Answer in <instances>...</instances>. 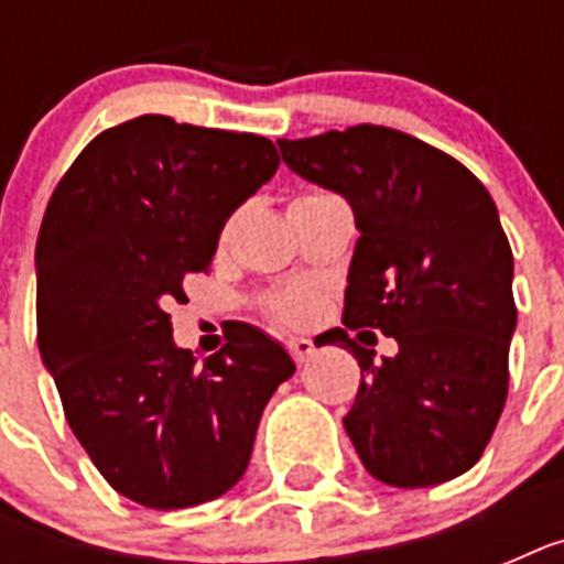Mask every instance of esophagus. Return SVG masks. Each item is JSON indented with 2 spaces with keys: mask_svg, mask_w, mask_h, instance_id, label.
<instances>
[{
  "mask_svg": "<svg viewBox=\"0 0 564 564\" xmlns=\"http://www.w3.org/2000/svg\"><path fill=\"white\" fill-rule=\"evenodd\" d=\"M286 348H290V354L299 362H307L310 357H313V351H316V345L310 343V339H304V336H292L290 343H286Z\"/></svg>",
  "mask_w": 564,
  "mask_h": 564,
  "instance_id": "34e87169",
  "label": "esophagus"
}]
</instances>
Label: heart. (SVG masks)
I'll return each mask as SVG.
<instances>
[{"label": "heart", "mask_w": 564, "mask_h": 564, "mask_svg": "<svg viewBox=\"0 0 564 564\" xmlns=\"http://www.w3.org/2000/svg\"><path fill=\"white\" fill-rule=\"evenodd\" d=\"M310 301L304 292H283V295H278V299L272 301V313L278 318H283V322H299L304 313H307Z\"/></svg>", "instance_id": "obj_1"}]
</instances>
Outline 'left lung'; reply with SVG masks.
Listing matches in <instances>:
<instances>
[{
	"label": "left lung",
	"mask_w": 564,
	"mask_h": 564,
	"mask_svg": "<svg viewBox=\"0 0 564 564\" xmlns=\"http://www.w3.org/2000/svg\"><path fill=\"white\" fill-rule=\"evenodd\" d=\"M283 163L351 204L345 325L394 336L398 354L339 343L360 362L343 424L380 482L424 489L482 456L509 389L512 248L489 189L451 154L383 126L278 140ZM360 336V334H357Z\"/></svg>",
	"instance_id": "8db88e82"
}]
</instances>
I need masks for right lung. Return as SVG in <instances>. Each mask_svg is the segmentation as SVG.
<instances>
[{
    "label": "right lung",
    "instance_id": "right-lung-1",
    "mask_svg": "<svg viewBox=\"0 0 564 564\" xmlns=\"http://www.w3.org/2000/svg\"><path fill=\"white\" fill-rule=\"evenodd\" d=\"M278 166L265 137L149 113L101 131L48 198L34 251L40 360L93 465L140 507L234 489L265 403L295 375L251 325L198 362L166 313Z\"/></svg>",
    "mask_w": 564,
    "mask_h": 564
}]
</instances>
